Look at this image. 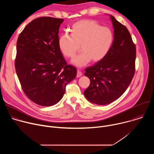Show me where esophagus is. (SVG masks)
I'll list each match as a JSON object with an SVG mask.
<instances>
[{"label": "esophagus", "mask_w": 154, "mask_h": 154, "mask_svg": "<svg viewBox=\"0 0 154 154\" xmlns=\"http://www.w3.org/2000/svg\"><path fill=\"white\" fill-rule=\"evenodd\" d=\"M82 75V72L78 70V71H77V77H81Z\"/></svg>", "instance_id": "obj_1"}]
</instances>
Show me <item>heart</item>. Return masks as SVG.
Listing matches in <instances>:
<instances>
[{"mask_svg":"<svg viewBox=\"0 0 154 154\" xmlns=\"http://www.w3.org/2000/svg\"><path fill=\"white\" fill-rule=\"evenodd\" d=\"M69 32L70 35L64 33L59 37L58 48L64 57L73 58L80 45L81 53L72 60V63L79 67L91 60L94 63L102 60L114 43L113 31L93 20H79L71 26Z\"/></svg>","mask_w":154,"mask_h":154,"instance_id":"1","label":"heart"}]
</instances>
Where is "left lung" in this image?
Instances as JSON below:
<instances>
[{"instance_id": "8db88e82", "label": "left lung", "mask_w": 154, "mask_h": 154, "mask_svg": "<svg viewBox=\"0 0 154 154\" xmlns=\"http://www.w3.org/2000/svg\"><path fill=\"white\" fill-rule=\"evenodd\" d=\"M114 29L112 49L102 60L85 69L90 85L84 91L90 102L104 105L119 98L127 89L135 71L136 47L126 28L113 16Z\"/></svg>"}]
</instances>
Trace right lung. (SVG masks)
<instances>
[{
    "mask_svg": "<svg viewBox=\"0 0 154 154\" xmlns=\"http://www.w3.org/2000/svg\"><path fill=\"white\" fill-rule=\"evenodd\" d=\"M64 19L41 17L33 20L17 39L15 69L22 88L34 103L52 106L63 97L77 69L67 64L58 48Z\"/></svg>",
    "mask_w": 154,
    "mask_h": 154,
    "instance_id": "obj_1",
    "label": "right lung"
}]
</instances>
